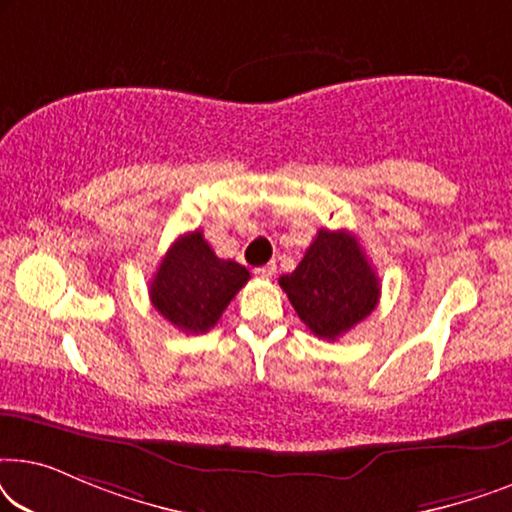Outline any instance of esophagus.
<instances>
[{
	"instance_id": "34e87169",
	"label": "esophagus",
	"mask_w": 512,
	"mask_h": 512,
	"mask_svg": "<svg viewBox=\"0 0 512 512\" xmlns=\"http://www.w3.org/2000/svg\"><path fill=\"white\" fill-rule=\"evenodd\" d=\"M275 263H268V265H261V268H256L254 272L258 277H263V279H270L272 275H275Z\"/></svg>"
}]
</instances>
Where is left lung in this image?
<instances>
[{
  "instance_id": "obj_1",
  "label": "left lung",
  "mask_w": 512,
  "mask_h": 512,
  "mask_svg": "<svg viewBox=\"0 0 512 512\" xmlns=\"http://www.w3.org/2000/svg\"><path fill=\"white\" fill-rule=\"evenodd\" d=\"M279 286L300 321L324 340L352 331L380 300V279L347 230L321 228L298 268L279 277Z\"/></svg>"
}]
</instances>
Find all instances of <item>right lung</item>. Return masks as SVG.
<instances>
[{
	"mask_svg": "<svg viewBox=\"0 0 512 512\" xmlns=\"http://www.w3.org/2000/svg\"><path fill=\"white\" fill-rule=\"evenodd\" d=\"M249 270L223 261L202 230L177 237L153 275L149 296L156 310L184 333H207L221 319L235 293L249 282Z\"/></svg>",
	"mask_w": 512,
	"mask_h": 512,
	"instance_id": "1",
	"label": "right lung"
}]
</instances>
